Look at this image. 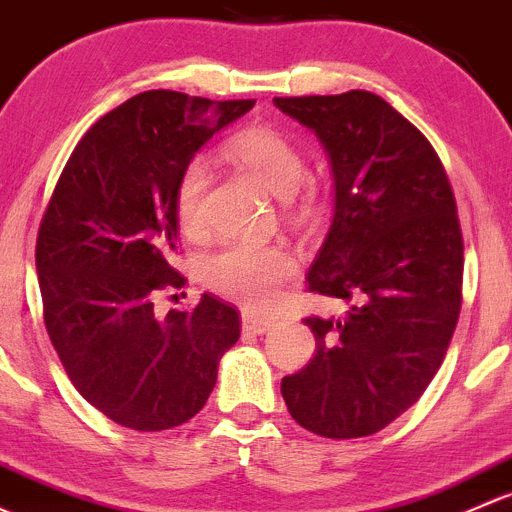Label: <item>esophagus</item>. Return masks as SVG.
I'll use <instances>...</instances> for the list:
<instances>
[{"label":"esophagus","instance_id":"1","mask_svg":"<svg viewBox=\"0 0 512 512\" xmlns=\"http://www.w3.org/2000/svg\"><path fill=\"white\" fill-rule=\"evenodd\" d=\"M273 323H276L273 318H266V315H256V313H251V310H244V313H241V328H244L246 333L261 335V333H266V330L271 328Z\"/></svg>","mask_w":512,"mask_h":512}]
</instances>
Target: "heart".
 <instances>
[{
	"label": "heart",
	"mask_w": 512,
	"mask_h": 512,
	"mask_svg": "<svg viewBox=\"0 0 512 512\" xmlns=\"http://www.w3.org/2000/svg\"><path fill=\"white\" fill-rule=\"evenodd\" d=\"M224 155L251 172L276 197H283L293 219L308 221L318 207V189L300 184L305 162L298 145L273 125H251L224 142ZM212 167L202 155L189 157L175 179L172 207L184 234H199L204 226ZM298 271V263L286 246L278 244H224L199 258L197 276L207 291L236 300L249 308H261L276 298L278 288Z\"/></svg>",
	"instance_id": "b5f03b06"
}]
</instances>
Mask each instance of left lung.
<instances>
[{
    "instance_id": "1",
    "label": "left lung",
    "mask_w": 512,
    "mask_h": 512,
    "mask_svg": "<svg viewBox=\"0 0 512 512\" xmlns=\"http://www.w3.org/2000/svg\"><path fill=\"white\" fill-rule=\"evenodd\" d=\"M315 130L335 179V217L308 291L350 303L305 318L315 355L281 382L288 412L325 439L377 434L424 394L444 362L463 286L456 197L439 155L367 91L273 98Z\"/></svg>"
}]
</instances>
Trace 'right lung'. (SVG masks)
<instances>
[{
    "instance_id": "add662e5",
    "label": "right lung",
    "mask_w": 512,
    "mask_h": 512,
    "mask_svg": "<svg viewBox=\"0 0 512 512\" xmlns=\"http://www.w3.org/2000/svg\"><path fill=\"white\" fill-rule=\"evenodd\" d=\"M254 100L145 91L78 140L36 236L46 333L73 387L115 424L165 431L207 404L217 365L239 340V310L204 293L155 315L184 286L172 268V207L184 162Z\"/></svg>"
}]
</instances>
